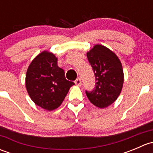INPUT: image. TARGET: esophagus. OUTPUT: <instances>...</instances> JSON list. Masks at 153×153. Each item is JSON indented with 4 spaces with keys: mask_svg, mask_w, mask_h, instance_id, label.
Returning <instances> with one entry per match:
<instances>
[{
    "mask_svg": "<svg viewBox=\"0 0 153 153\" xmlns=\"http://www.w3.org/2000/svg\"><path fill=\"white\" fill-rule=\"evenodd\" d=\"M75 85H76V86H81V79H79V78H78V79L75 80Z\"/></svg>",
    "mask_w": 153,
    "mask_h": 153,
    "instance_id": "obj_1",
    "label": "esophagus"
}]
</instances>
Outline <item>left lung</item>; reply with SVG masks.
<instances>
[{
	"instance_id": "1",
	"label": "left lung",
	"mask_w": 153,
	"mask_h": 153,
	"mask_svg": "<svg viewBox=\"0 0 153 153\" xmlns=\"http://www.w3.org/2000/svg\"><path fill=\"white\" fill-rule=\"evenodd\" d=\"M95 76V88L86 91L89 101L101 109L113 104L122 90L124 76L122 64L115 53L101 44L86 53Z\"/></svg>"
}]
</instances>
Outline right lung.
<instances>
[{"instance_id":"obj_1","label":"right lung","mask_w":153,"mask_h":153,"mask_svg":"<svg viewBox=\"0 0 153 153\" xmlns=\"http://www.w3.org/2000/svg\"><path fill=\"white\" fill-rule=\"evenodd\" d=\"M26 88L36 105L48 111L61 106L74 83L67 81L52 52L43 51L32 61L26 74Z\"/></svg>"}]
</instances>
